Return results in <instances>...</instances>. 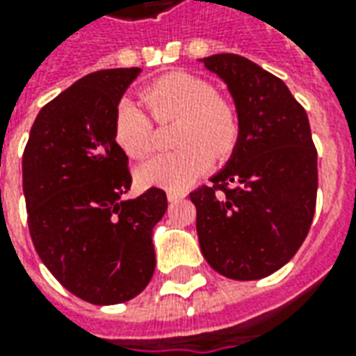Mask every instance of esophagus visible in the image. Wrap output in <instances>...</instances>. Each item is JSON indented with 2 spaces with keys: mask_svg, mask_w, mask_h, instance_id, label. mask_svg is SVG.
Segmentation results:
<instances>
[{
  "mask_svg": "<svg viewBox=\"0 0 356 356\" xmlns=\"http://www.w3.org/2000/svg\"><path fill=\"white\" fill-rule=\"evenodd\" d=\"M185 198V193H177V191H168V200L171 202V204H175V202L183 200Z\"/></svg>",
  "mask_w": 356,
  "mask_h": 356,
  "instance_id": "obj_1",
  "label": "esophagus"
}]
</instances>
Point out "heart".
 <instances>
[{"mask_svg":"<svg viewBox=\"0 0 356 356\" xmlns=\"http://www.w3.org/2000/svg\"><path fill=\"white\" fill-rule=\"evenodd\" d=\"M140 97L158 124L177 122L173 143L179 150L143 163L137 179L143 186L183 191L213 163L229 160L238 147L242 120L236 106L216 93L209 81L186 72L158 78ZM114 140L135 160L154 150V125L145 110L129 99L120 101L114 114Z\"/></svg>","mask_w":356,"mask_h":356,"instance_id":"obj_1","label":"heart"}]
</instances>
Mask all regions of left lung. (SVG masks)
<instances>
[{"mask_svg": "<svg viewBox=\"0 0 356 356\" xmlns=\"http://www.w3.org/2000/svg\"><path fill=\"white\" fill-rule=\"evenodd\" d=\"M231 91L242 135L229 163L191 193L209 267L232 280L273 275L296 255L316 208V148L290 89L232 53L202 58Z\"/></svg>", "mask_w": 356, "mask_h": 356, "instance_id": "1", "label": "left lung"}]
</instances>
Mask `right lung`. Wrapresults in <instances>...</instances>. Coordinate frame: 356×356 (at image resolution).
<instances>
[{
    "label": "right lung",
    "instance_id": "right-lung-1",
    "mask_svg": "<svg viewBox=\"0 0 356 356\" xmlns=\"http://www.w3.org/2000/svg\"><path fill=\"white\" fill-rule=\"evenodd\" d=\"M140 68L88 74L47 102L22 154V191L34 248L51 275L93 305L129 301L154 275L152 229L168 209L162 188H131L114 114Z\"/></svg>",
    "mask_w": 356,
    "mask_h": 356
}]
</instances>
